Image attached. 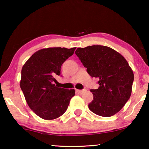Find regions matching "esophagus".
Wrapping results in <instances>:
<instances>
[{
  "label": "esophagus",
  "mask_w": 149,
  "mask_h": 149,
  "mask_svg": "<svg viewBox=\"0 0 149 149\" xmlns=\"http://www.w3.org/2000/svg\"><path fill=\"white\" fill-rule=\"evenodd\" d=\"M77 91L79 93H83L86 91V89H82V90H79V89H77Z\"/></svg>",
  "instance_id": "esophagus-1"
}]
</instances>
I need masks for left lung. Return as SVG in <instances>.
Listing matches in <instances>:
<instances>
[{"label": "left lung", "instance_id": "1", "mask_svg": "<svg viewBox=\"0 0 149 149\" xmlns=\"http://www.w3.org/2000/svg\"><path fill=\"white\" fill-rule=\"evenodd\" d=\"M75 54L91 77L98 79L99 87L91 89L93 99L88 105L93 113L111 117L130 99L134 79L125 58L111 47L102 45L77 48Z\"/></svg>", "mask_w": 149, "mask_h": 149}]
</instances>
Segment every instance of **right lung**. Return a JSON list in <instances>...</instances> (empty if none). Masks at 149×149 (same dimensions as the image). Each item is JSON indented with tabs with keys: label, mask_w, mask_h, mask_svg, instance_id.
<instances>
[{
	"label": "right lung",
	"mask_w": 149,
	"mask_h": 149,
	"mask_svg": "<svg viewBox=\"0 0 149 149\" xmlns=\"http://www.w3.org/2000/svg\"><path fill=\"white\" fill-rule=\"evenodd\" d=\"M76 47H49L36 52L24 64L20 87L28 107L42 119L52 120L66 111L74 89L56 87L55 75H60L61 66L72 56Z\"/></svg>",
	"instance_id": "right-lung-1"
}]
</instances>
